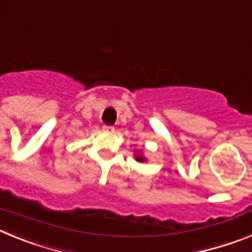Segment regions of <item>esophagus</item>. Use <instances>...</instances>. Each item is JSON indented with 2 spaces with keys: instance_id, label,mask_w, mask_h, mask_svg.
<instances>
[{
  "instance_id": "esophagus-1",
  "label": "esophagus",
  "mask_w": 252,
  "mask_h": 252,
  "mask_svg": "<svg viewBox=\"0 0 252 252\" xmlns=\"http://www.w3.org/2000/svg\"><path fill=\"white\" fill-rule=\"evenodd\" d=\"M103 131H106V132H113L115 127L113 126H108V125H103Z\"/></svg>"
}]
</instances>
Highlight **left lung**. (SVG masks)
<instances>
[{
  "instance_id": "8db88e82",
  "label": "left lung",
  "mask_w": 252,
  "mask_h": 252,
  "mask_svg": "<svg viewBox=\"0 0 252 252\" xmlns=\"http://www.w3.org/2000/svg\"><path fill=\"white\" fill-rule=\"evenodd\" d=\"M136 160H139V161H144V160H145V159H144V158H142V157H136Z\"/></svg>"
}]
</instances>
